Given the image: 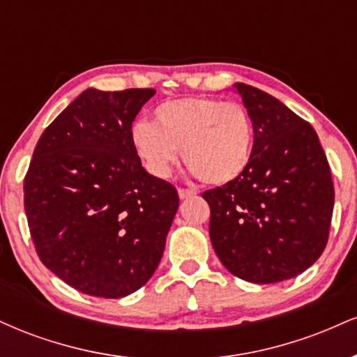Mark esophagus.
Here are the masks:
<instances>
[{"label": "esophagus", "mask_w": 357, "mask_h": 357, "mask_svg": "<svg viewBox=\"0 0 357 357\" xmlns=\"http://www.w3.org/2000/svg\"><path fill=\"white\" fill-rule=\"evenodd\" d=\"M178 195H179V198H181V199H188V198H191V196H195L196 191L195 190H186V188H179Z\"/></svg>", "instance_id": "esophagus-1"}]
</instances>
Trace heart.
<instances>
[{"mask_svg":"<svg viewBox=\"0 0 357 357\" xmlns=\"http://www.w3.org/2000/svg\"><path fill=\"white\" fill-rule=\"evenodd\" d=\"M253 121L238 102L213 97L166 100L154 109L153 124L132 127V144L151 174L167 178L181 149L184 165L206 184L240 178L253 153Z\"/></svg>","mask_w":357,"mask_h":357,"instance_id":"b5f03b06","label":"heart"}]
</instances>
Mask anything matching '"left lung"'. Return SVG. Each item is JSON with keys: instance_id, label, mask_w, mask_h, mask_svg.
I'll list each match as a JSON object with an SVG mask.
<instances>
[{"instance_id": "obj_1", "label": "left lung", "mask_w": 357, "mask_h": 357, "mask_svg": "<svg viewBox=\"0 0 357 357\" xmlns=\"http://www.w3.org/2000/svg\"><path fill=\"white\" fill-rule=\"evenodd\" d=\"M253 121V153L240 178L203 192L210 238L228 272L273 284L307 270L329 240L331 167L314 127L280 100L235 84Z\"/></svg>"}]
</instances>
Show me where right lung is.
<instances>
[{
    "label": "right lung",
    "instance_id": "obj_1",
    "mask_svg": "<svg viewBox=\"0 0 357 357\" xmlns=\"http://www.w3.org/2000/svg\"><path fill=\"white\" fill-rule=\"evenodd\" d=\"M154 89H87L43 130L24 176L40 260L82 294L119 298L153 277L178 191L142 167L132 122Z\"/></svg>",
    "mask_w": 357,
    "mask_h": 357
}]
</instances>
